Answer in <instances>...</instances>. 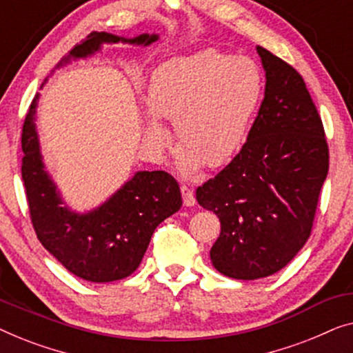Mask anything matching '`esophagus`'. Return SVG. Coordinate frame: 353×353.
<instances>
[{
	"instance_id": "esophagus-1",
	"label": "esophagus",
	"mask_w": 353,
	"mask_h": 353,
	"mask_svg": "<svg viewBox=\"0 0 353 353\" xmlns=\"http://www.w3.org/2000/svg\"><path fill=\"white\" fill-rule=\"evenodd\" d=\"M181 193H182L183 205H185V206H195V205H196L195 195H193L192 188H188L187 185H182V187H181Z\"/></svg>"
}]
</instances>
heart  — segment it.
Masks as SVG:
<instances>
[{
  "instance_id": "b5f03b06",
  "label": "heart",
  "mask_w": 353,
  "mask_h": 353,
  "mask_svg": "<svg viewBox=\"0 0 353 353\" xmlns=\"http://www.w3.org/2000/svg\"><path fill=\"white\" fill-rule=\"evenodd\" d=\"M261 97L262 75L254 61L206 49L161 63L150 78L147 105L153 117L174 125L179 166L192 172L203 163L219 168L236 155ZM145 141L161 152L170 132L148 118Z\"/></svg>"
}]
</instances>
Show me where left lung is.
I'll list each match as a JSON object with an SVG mask.
<instances>
[{"mask_svg": "<svg viewBox=\"0 0 353 353\" xmlns=\"http://www.w3.org/2000/svg\"><path fill=\"white\" fill-rule=\"evenodd\" d=\"M265 96L248 141L196 201L221 221L212 265L235 280H257L290 264L314 225L330 168L325 129L302 77L257 46Z\"/></svg>", "mask_w": 353, "mask_h": 353, "instance_id": "8db88e82", "label": "left lung"}]
</instances>
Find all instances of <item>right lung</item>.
<instances>
[{"label":"right lung","mask_w":353,"mask_h":353,"mask_svg":"<svg viewBox=\"0 0 353 353\" xmlns=\"http://www.w3.org/2000/svg\"><path fill=\"white\" fill-rule=\"evenodd\" d=\"M158 34L128 39L105 32H92L61 59L56 68L72 59L88 57L102 43H131L148 46ZM38 94L22 128V179L30 219L41 245L83 280L107 283L123 280L141 264L148 243L166 217L181 210L179 183L165 171H139L115 195L96 210L78 214L63 205L56 183L44 170L34 113Z\"/></svg>","instance_id":"add662e5"}]
</instances>
